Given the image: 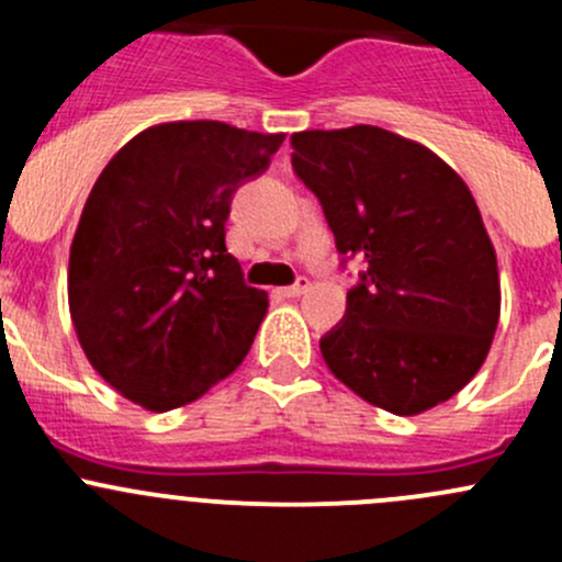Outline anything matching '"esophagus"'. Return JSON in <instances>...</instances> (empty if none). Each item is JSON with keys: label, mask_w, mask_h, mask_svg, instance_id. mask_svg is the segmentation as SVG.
I'll use <instances>...</instances> for the list:
<instances>
[{"label": "esophagus", "mask_w": 562, "mask_h": 562, "mask_svg": "<svg viewBox=\"0 0 562 562\" xmlns=\"http://www.w3.org/2000/svg\"><path fill=\"white\" fill-rule=\"evenodd\" d=\"M307 291H310V280H307V277H299V280L293 282V285L282 288V296L299 299V296H304V293H307Z\"/></svg>", "instance_id": "obj_1"}]
</instances>
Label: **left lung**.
Listing matches in <instances>:
<instances>
[{"mask_svg":"<svg viewBox=\"0 0 562 562\" xmlns=\"http://www.w3.org/2000/svg\"><path fill=\"white\" fill-rule=\"evenodd\" d=\"M337 249L364 258L321 353L370 405L418 416L473 381L501 317L497 255L449 162L372 124L291 135Z\"/></svg>","mask_w":562,"mask_h":562,"instance_id":"left-lung-1","label":"left lung"}]
</instances>
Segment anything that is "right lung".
I'll return each mask as SVG.
<instances>
[{
  "instance_id": "add662e5",
  "label": "right lung",
  "mask_w": 562,
  "mask_h": 562,
  "mask_svg": "<svg viewBox=\"0 0 562 562\" xmlns=\"http://www.w3.org/2000/svg\"><path fill=\"white\" fill-rule=\"evenodd\" d=\"M282 133L162 122L122 146L87 198L67 302L89 364L151 413L190 405L245 361L269 296L225 249L231 195Z\"/></svg>"
}]
</instances>
